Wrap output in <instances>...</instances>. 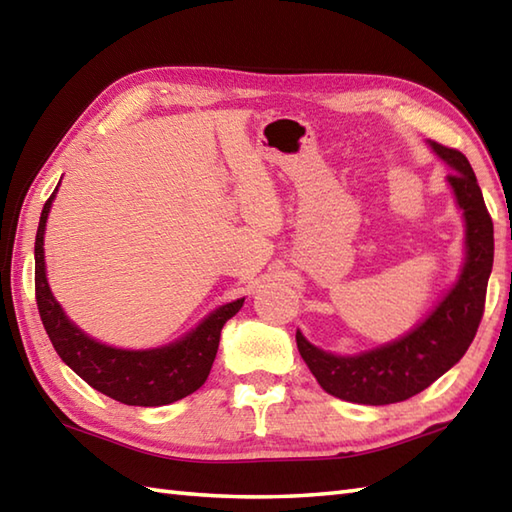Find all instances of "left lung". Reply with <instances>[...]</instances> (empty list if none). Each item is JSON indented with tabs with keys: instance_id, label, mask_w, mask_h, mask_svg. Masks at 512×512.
Masks as SVG:
<instances>
[{
	"instance_id": "left-lung-1",
	"label": "left lung",
	"mask_w": 512,
	"mask_h": 512,
	"mask_svg": "<svg viewBox=\"0 0 512 512\" xmlns=\"http://www.w3.org/2000/svg\"><path fill=\"white\" fill-rule=\"evenodd\" d=\"M453 171L447 176L466 220V264L458 284L416 330L358 356H334L297 332V347L328 394L358 405H391L420 394L469 350L480 328L488 275L493 270V220L471 162L462 151L429 143Z\"/></svg>"
}]
</instances>
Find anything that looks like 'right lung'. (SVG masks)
<instances>
[{
  "label": "right lung",
  "mask_w": 512,
  "mask_h": 512,
  "mask_svg": "<svg viewBox=\"0 0 512 512\" xmlns=\"http://www.w3.org/2000/svg\"><path fill=\"white\" fill-rule=\"evenodd\" d=\"M52 200L54 193L43 204L35 239V297L43 328L61 361L72 367L90 387L123 405L160 407L200 389L209 378L224 323L235 317L244 306V299L217 308L182 341L158 350H116L90 339L65 317L46 281L43 228Z\"/></svg>",
  "instance_id": "1"
}]
</instances>
